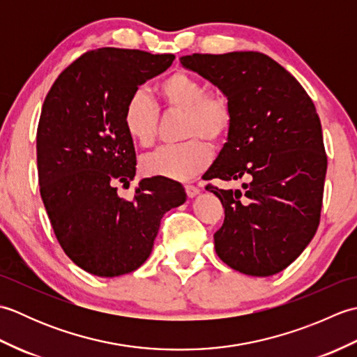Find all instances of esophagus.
Masks as SVG:
<instances>
[{"label":"esophagus","mask_w":357,"mask_h":357,"mask_svg":"<svg viewBox=\"0 0 357 357\" xmlns=\"http://www.w3.org/2000/svg\"><path fill=\"white\" fill-rule=\"evenodd\" d=\"M185 193H187V196H188V198H195V196L199 193V188H198V187H196V185H192V184H187V185H185Z\"/></svg>","instance_id":"esophagus-1"}]
</instances>
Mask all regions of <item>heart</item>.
<instances>
[{
    "mask_svg": "<svg viewBox=\"0 0 357 357\" xmlns=\"http://www.w3.org/2000/svg\"><path fill=\"white\" fill-rule=\"evenodd\" d=\"M164 107L183 112L181 136L187 139L178 146H165L146 155L141 170L147 176L190 179L210 164L211 146L221 144L233 126V107L227 95L207 90L206 84L187 72H174L158 86ZM159 113L144 90H136L124 105L123 126L128 138L149 147L155 142Z\"/></svg>",
    "mask_w": 357,
    "mask_h": 357,
    "instance_id": "obj_1",
    "label": "heart"
}]
</instances>
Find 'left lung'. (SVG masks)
Instances as JSON below:
<instances>
[{"label":"left lung","instance_id":"1","mask_svg":"<svg viewBox=\"0 0 357 357\" xmlns=\"http://www.w3.org/2000/svg\"><path fill=\"white\" fill-rule=\"evenodd\" d=\"M233 107L227 142L204 179H248L241 190L208 184L225 210L215 250L233 270L271 276L287 268L319 227L327 155L312 98L259 52L181 56Z\"/></svg>","mask_w":357,"mask_h":357}]
</instances>
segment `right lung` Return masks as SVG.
I'll list each match as a JSON object with an SVG mask.
<instances>
[{
    "instance_id": "right-lung-1",
    "label": "right lung",
    "mask_w": 357,
    "mask_h": 357,
    "mask_svg": "<svg viewBox=\"0 0 357 357\" xmlns=\"http://www.w3.org/2000/svg\"><path fill=\"white\" fill-rule=\"evenodd\" d=\"M173 59L172 53L90 50L61 72L44 100L36 130L41 199L64 253L95 276L139 268L162 216L185 202L184 187L167 178L139 181L132 201L115 187L128 185L136 173L124 105Z\"/></svg>"
}]
</instances>
